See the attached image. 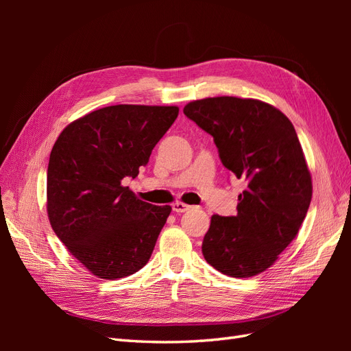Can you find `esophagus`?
Segmentation results:
<instances>
[{
  "instance_id": "1",
  "label": "esophagus",
  "mask_w": 351,
  "mask_h": 351,
  "mask_svg": "<svg viewBox=\"0 0 351 351\" xmlns=\"http://www.w3.org/2000/svg\"><path fill=\"white\" fill-rule=\"evenodd\" d=\"M189 209H190V205H186L183 202H176V204H173V210L177 212V214H183V212Z\"/></svg>"
}]
</instances>
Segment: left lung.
<instances>
[{"label":"left lung","mask_w":351,"mask_h":351,"mask_svg":"<svg viewBox=\"0 0 351 351\" xmlns=\"http://www.w3.org/2000/svg\"><path fill=\"white\" fill-rule=\"evenodd\" d=\"M183 112L214 137L222 165L247 183L236 217L212 215L202 253L234 278L267 271L297 236L312 200L291 121L267 102L236 97L189 102Z\"/></svg>","instance_id":"8db88e82"}]
</instances>
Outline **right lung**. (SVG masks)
I'll return each mask as SVG.
<instances>
[{
    "label": "right lung",
    "mask_w": 351,
    "mask_h": 351,
    "mask_svg": "<svg viewBox=\"0 0 351 351\" xmlns=\"http://www.w3.org/2000/svg\"><path fill=\"white\" fill-rule=\"evenodd\" d=\"M178 107L111 105L70 123L49 155L51 227L84 268L124 278L149 261L171 206L147 204L123 186L149 162Z\"/></svg>",
    "instance_id": "add662e5"
}]
</instances>
